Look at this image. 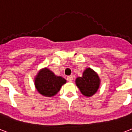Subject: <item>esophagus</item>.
<instances>
[{"label": "esophagus", "instance_id": "34e87169", "mask_svg": "<svg viewBox=\"0 0 132 132\" xmlns=\"http://www.w3.org/2000/svg\"><path fill=\"white\" fill-rule=\"evenodd\" d=\"M73 80V77H72V76H70L67 77V80L69 81V82H72Z\"/></svg>", "mask_w": 132, "mask_h": 132}]
</instances>
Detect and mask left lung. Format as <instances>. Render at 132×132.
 Wrapping results in <instances>:
<instances>
[{
    "label": "left lung",
    "mask_w": 132,
    "mask_h": 132,
    "mask_svg": "<svg viewBox=\"0 0 132 132\" xmlns=\"http://www.w3.org/2000/svg\"><path fill=\"white\" fill-rule=\"evenodd\" d=\"M76 85L81 93L87 96H91L98 90L100 80L97 74L92 69H87L84 71L82 77L76 79Z\"/></svg>",
    "instance_id": "obj_1"
}]
</instances>
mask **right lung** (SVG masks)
I'll return each mask as SVG.
<instances>
[{
    "mask_svg": "<svg viewBox=\"0 0 132 132\" xmlns=\"http://www.w3.org/2000/svg\"><path fill=\"white\" fill-rule=\"evenodd\" d=\"M66 82L65 79L55 76L48 69L41 70L35 80V85L39 93L48 97L54 96Z\"/></svg>",
    "mask_w": 132,
    "mask_h": 132,
    "instance_id": "obj_1",
    "label": "right lung"
}]
</instances>
